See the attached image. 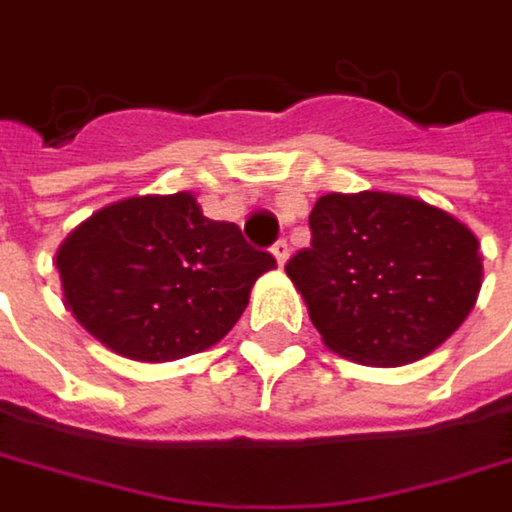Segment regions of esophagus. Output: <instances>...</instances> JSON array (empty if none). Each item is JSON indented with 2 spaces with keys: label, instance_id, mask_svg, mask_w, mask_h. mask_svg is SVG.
Wrapping results in <instances>:
<instances>
[{
  "label": "esophagus",
  "instance_id": "1",
  "mask_svg": "<svg viewBox=\"0 0 512 512\" xmlns=\"http://www.w3.org/2000/svg\"><path fill=\"white\" fill-rule=\"evenodd\" d=\"M272 255H275V260L284 266V263H287V257H290V246H287V240H278V243L272 246Z\"/></svg>",
  "mask_w": 512,
  "mask_h": 512
}]
</instances>
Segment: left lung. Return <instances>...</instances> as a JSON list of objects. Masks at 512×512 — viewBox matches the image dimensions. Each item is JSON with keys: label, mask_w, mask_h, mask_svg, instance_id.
I'll list each match as a JSON object with an SVG mask.
<instances>
[{"label": "left lung", "mask_w": 512, "mask_h": 512, "mask_svg": "<svg viewBox=\"0 0 512 512\" xmlns=\"http://www.w3.org/2000/svg\"><path fill=\"white\" fill-rule=\"evenodd\" d=\"M478 237L398 193H328L310 246L287 260L322 343L363 366H404L442 346L481 293Z\"/></svg>", "instance_id": "8db88e82"}]
</instances>
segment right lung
Returning <instances> with one entry per match:
<instances>
[{
  "label": "right lung",
  "instance_id": "add662e5",
  "mask_svg": "<svg viewBox=\"0 0 512 512\" xmlns=\"http://www.w3.org/2000/svg\"><path fill=\"white\" fill-rule=\"evenodd\" d=\"M64 304L111 351L143 363L219 343L255 281L275 266L234 222H213L190 193L134 196L96 210L61 243Z\"/></svg>",
  "mask_w": 512,
  "mask_h": 512
}]
</instances>
